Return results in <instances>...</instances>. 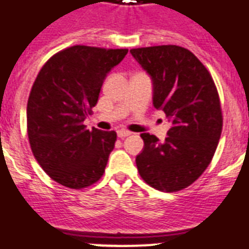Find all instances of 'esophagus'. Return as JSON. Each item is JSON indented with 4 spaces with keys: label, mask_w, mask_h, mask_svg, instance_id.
<instances>
[{
    "label": "esophagus",
    "mask_w": 249,
    "mask_h": 249,
    "mask_svg": "<svg viewBox=\"0 0 249 249\" xmlns=\"http://www.w3.org/2000/svg\"><path fill=\"white\" fill-rule=\"evenodd\" d=\"M132 133L129 132V130H125V129H121V130H117V136L120 137V138H125V137L130 136Z\"/></svg>",
    "instance_id": "esophagus-1"
}]
</instances>
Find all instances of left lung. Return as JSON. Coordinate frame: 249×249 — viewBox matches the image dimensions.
I'll return each instance as SVG.
<instances>
[{
  "instance_id": "left-lung-1",
  "label": "left lung",
  "mask_w": 249,
  "mask_h": 249,
  "mask_svg": "<svg viewBox=\"0 0 249 249\" xmlns=\"http://www.w3.org/2000/svg\"><path fill=\"white\" fill-rule=\"evenodd\" d=\"M152 81V105L172 126L164 142L142 133L136 164L143 181L160 191H179L200 177L212 160L222 130L216 85L193 53L176 45L132 49Z\"/></svg>"
}]
</instances>
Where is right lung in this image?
I'll list each match as a JSON object with an SVG mask.
<instances>
[{
	"label": "right lung",
	"instance_id": "add662e5",
	"mask_svg": "<svg viewBox=\"0 0 249 249\" xmlns=\"http://www.w3.org/2000/svg\"><path fill=\"white\" fill-rule=\"evenodd\" d=\"M128 49L76 45L45 63L27 105L31 148L42 169L60 185L83 189L105 173L116 132L85 129L103 81Z\"/></svg>",
	"mask_w": 249,
	"mask_h": 249
}]
</instances>
